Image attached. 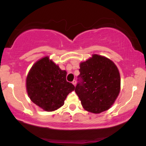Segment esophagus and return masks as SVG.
I'll list each match as a JSON object with an SVG mask.
<instances>
[{"instance_id": "34e87169", "label": "esophagus", "mask_w": 146, "mask_h": 146, "mask_svg": "<svg viewBox=\"0 0 146 146\" xmlns=\"http://www.w3.org/2000/svg\"><path fill=\"white\" fill-rule=\"evenodd\" d=\"M72 84H73L74 86H75V85H76V81H75V80H73V81L72 82Z\"/></svg>"}]
</instances>
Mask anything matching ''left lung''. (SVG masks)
Segmentation results:
<instances>
[{"label": "left lung", "instance_id": "obj_1", "mask_svg": "<svg viewBox=\"0 0 146 146\" xmlns=\"http://www.w3.org/2000/svg\"><path fill=\"white\" fill-rule=\"evenodd\" d=\"M75 91L83 108L93 113L110 108L120 91V75L116 65L105 57L93 55L80 64Z\"/></svg>", "mask_w": 146, "mask_h": 146}]
</instances>
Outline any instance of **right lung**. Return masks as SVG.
<instances>
[{"mask_svg": "<svg viewBox=\"0 0 146 146\" xmlns=\"http://www.w3.org/2000/svg\"><path fill=\"white\" fill-rule=\"evenodd\" d=\"M66 72L45 57L35 64L27 78V90L35 104L46 111L62 106L68 93L75 90L66 81Z\"/></svg>", "mask_w": 146, "mask_h": 146, "instance_id": "obj_1", "label": "right lung"}]
</instances>
